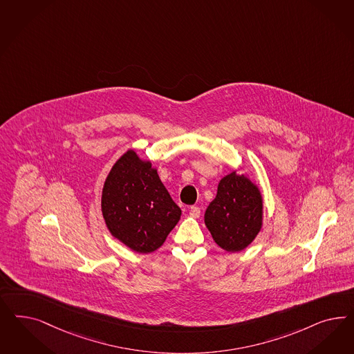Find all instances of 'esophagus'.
<instances>
[{
    "instance_id": "esophagus-1",
    "label": "esophagus",
    "mask_w": 354,
    "mask_h": 354,
    "mask_svg": "<svg viewBox=\"0 0 354 354\" xmlns=\"http://www.w3.org/2000/svg\"><path fill=\"white\" fill-rule=\"evenodd\" d=\"M189 215L192 217H194V218H198V217L201 216V208L199 207H190V209H189Z\"/></svg>"
}]
</instances>
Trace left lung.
<instances>
[{"instance_id":"left-lung-1","label":"left lung","mask_w":354,"mask_h":354,"mask_svg":"<svg viewBox=\"0 0 354 354\" xmlns=\"http://www.w3.org/2000/svg\"><path fill=\"white\" fill-rule=\"evenodd\" d=\"M240 167L224 176L217 185L215 199L207 207L205 224L223 250L239 252L246 249L263 227V195Z\"/></svg>"}]
</instances>
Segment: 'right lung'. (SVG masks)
I'll use <instances>...</instances> for the list:
<instances>
[{
	"label": "right lung",
	"mask_w": 354,
	"mask_h": 354,
	"mask_svg": "<svg viewBox=\"0 0 354 354\" xmlns=\"http://www.w3.org/2000/svg\"><path fill=\"white\" fill-rule=\"evenodd\" d=\"M102 214L114 239L140 254L158 250L181 218L158 169L136 149L117 160L104 181Z\"/></svg>",
	"instance_id": "obj_1"
}]
</instances>
